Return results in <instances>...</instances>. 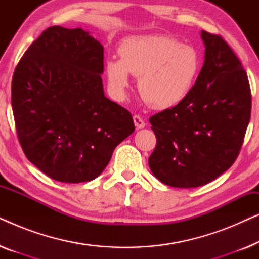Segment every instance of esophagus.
I'll use <instances>...</instances> for the list:
<instances>
[{
    "mask_svg": "<svg viewBox=\"0 0 259 259\" xmlns=\"http://www.w3.org/2000/svg\"><path fill=\"white\" fill-rule=\"evenodd\" d=\"M133 121H134V125H136L137 130H141V128H144L145 126H146V123H145L144 119L139 115H134L133 116Z\"/></svg>",
    "mask_w": 259,
    "mask_h": 259,
    "instance_id": "1",
    "label": "esophagus"
}]
</instances>
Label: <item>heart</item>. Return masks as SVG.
I'll return each mask as SVG.
<instances>
[{
  "label": "heart",
  "mask_w": 259,
  "mask_h": 259,
  "mask_svg": "<svg viewBox=\"0 0 259 259\" xmlns=\"http://www.w3.org/2000/svg\"><path fill=\"white\" fill-rule=\"evenodd\" d=\"M120 59L105 65L108 87L118 100L131 86L130 74L139 77L140 97L155 109L176 107L189 97L201 69L199 53L167 36L127 38L119 49Z\"/></svg>",
  "instance_id": "heart-1"
}]
</instances>
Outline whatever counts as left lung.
I'll return each mask as SVG.
<instances>
[{
    "label": "left lung",
    "mask_w": 259,
    "mask_h": 259,
    "mask_svg": "<svg viewBox=\"0 0 259 259\" xmlns=\"http://www.w3.org/2000/svg\"><path fill=\"white\" fill-rule=\"evenodd\" d=\"M204 65L182 104L150 118L157 146L148 159L155 178L180 189L203 186L231 167L251 115L246 72L229 45L201 30Z\"/></svg>",
    "instance_id": "8db88e82"
}]
</instances>
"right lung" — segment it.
<instances>
[{"label": "right lung", "instance_id": "1", "mask_svg": "<svg viewBox=\"0 0 259 259\" xmlns=\"http://www.w3.org/2000/svg\"><path fill=\"white\" fill-rule=\"evenodd\" d=\"M104 47L82 28L49 27L14 72L17 137L31 164L62 183L101 175L134 132L131 113L105 97Z\"/></svg>", "mask_w": 259, "mask_h": 259}]
</instances>
